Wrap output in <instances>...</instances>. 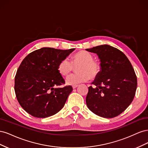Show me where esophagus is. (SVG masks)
Here are the masks:
<instances>
[{"label": "esophagus", "instance_id": "esophagus-1", "mask_svg": "<svg viewBox=\"0 0 148 148\" xmlns=\"http://www.w3.org/2000/svg\"><path fill=\"white\" fill-rule=\"evenodd\" d=\"M78 86V84H76V85H73L72 86V88H73V89H75L76 88H77Z\"/></svg>", "mask_w": 148, "mask_h": 148}]
</instances>
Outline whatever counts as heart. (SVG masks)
Instances as JSON below:
<instances>
[{
    "label": "heart",
    "mask_w": 148,
    "mask_h": 148,
    "mask_svg": "<svg viewBox=\"0 0 148 148\" xmlns=\"http://www.w3.org/2000/svg\"><path fill=\"white\" fill-rule=\"evenodd\" d=\"M76 69L77 73L71 74L66 78V84L76 85L77 84L86 82L90 78L96 79L99 75L101 66L99 62L94 60V57L87 51H81L73 56L71 62L67 58L62 59L58 65L59 73L63 77L69 75Z\"/></svg>",
    "instance_id": "b5f03b06"
}]
</instances>
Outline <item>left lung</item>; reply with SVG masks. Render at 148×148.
I'll return each instance as SVG.
<instances>
[{
	"label": "left lung",
	"instance_id": "1",
	"mask_svg": "<svg viewBox=\"0 0 148 148\" xmlns=\"http://www.w3.org/2000/svg\"><path fill=\"white\" fill-rule=\"evenodd\" d=\"M100 59L101 70L89 86L86 98L88 109L104 118H113L126 109L135 97L137 78L127 56L107 44L86 49Z\"/></svg>",
	"mask_w": 148,
	"mask_h": 148
}]
</instances>
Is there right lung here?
Returning <instances> with one entry per match:
<instances>
[{
    "instance_id": "obj_1",
    "label": "right lung",
    "mask_w": 148,
    "mask_h": 148,
    "mask_svg": "<svg viewBox=\"0 0 148 148\" xmlns=\"http://www.w3.org/2000/svg\"><path fill=\"white\" fill-rule=\"evenodd\" d=\"M74 50L42 47L21 62L15 78V92L26 112L35 117L46 118L63 108L73 88H55L65 83L58 65Z\"/></svg>"
}]
</instances>
